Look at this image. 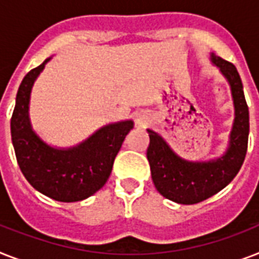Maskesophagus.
I'll use <instances>...</instances> for the list:
<instances>
[{
    "mask_svg": "<svg viewBox=\"0 0 259 259\" xmlns=\"http://www.w3.org/2000/svg\"><path fill=\"white\" fill-rule=\"evenodd\" d=\"M149 121V114L146 113V111H140L137 114V117H136V123L138 126H145Z\"/></svg>",
    "mask_w": 259,
    "mask_h": 259,
    "instance_id": "1",
    "label": "esophagus"
}]
</instances>
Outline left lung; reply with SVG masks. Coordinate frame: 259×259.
Masks as SVG:
<instances>
[{
  "mask_svg": "<svg viewBox=\"0 0 259 259\" xmlns=\"http://www.w3.org/2000/svg\"><path fill=\"white\" fill-rule=\"evenodd\" d=\"M211 60L226 76L233 94L235 119L226 153L211 161H187L179 157L153 130L149 133L146 157L154 187L162 196L180 204H196L225 188L241 169L249 141V107L241 76L233 63L211 55Z\"/></svg>",
  "mask_w": 259,
  "mask_h": 259,
  "instance_id": "obj_1",
  "label": "left lung"
}]
</instances>
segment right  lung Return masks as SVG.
<instances>
[{
    "instance_id": "add662e5",
    "label": "right lung",
    "mask_w": 259,
    "mask_h": 259,
    "mask_svg": "<svg viewBox=\"0 0 259 259\" xmlns=\"http://www.w3.org/2000/svg\"><path fill=\"white\" fill-rule=\"evenodd\" d=\"M30 70L18 87L10 119V133L18 166L32 187L58 201L71 203L87 199L106 184L114 158L133 129V121L110 123L82 144L56 149L34 133L29 121L30 90L47 62Z\"/></svg>"
}]
</instances>
